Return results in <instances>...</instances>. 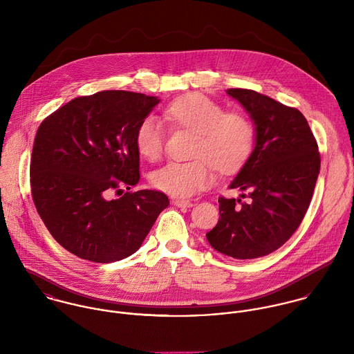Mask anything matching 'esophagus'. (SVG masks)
Here are the masks:
<instances>
[{
	"label": "esophagus",
	"mask_w": 354,
	"mask_h": 354,
	"mask_svg": "<svg viewBox=\"0 0 354 354\" xmlns=\"http://www.w3.org/2000/svg\"><path fill=\"white\" fill-rule=\"evenodd\" d=\"M171 203L176 207H192L194 205V203L189 202V201H181V199H174V201H171Z\"/></svg>",
	"instance_id": "1"
}]
</instances>
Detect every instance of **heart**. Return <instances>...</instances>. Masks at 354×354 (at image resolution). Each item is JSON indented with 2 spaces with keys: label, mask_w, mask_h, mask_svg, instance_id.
Wrapping results in <instances>:
<instances>
[{
  "label": "heart",
  "mask_w": 354,
  "mask_h": 354,
  "mask_svg": "<svg viewBox=\"0 0 354 354\" xmlns=\"http://www.w3.org/2000/svg\"><path fill=\"white\" fill-rule=\"evenodd\" d=\"M163 115L178 129L196 133L191 156L187 162H169L151 174V184L171 196L188 198L208 188L215 181V167L223 174L239 171L250 159L256 140L252 120L240 111L226 109L203 94H187L170 102ZM139 153L158 160L165 147L162 122L149 115L135 133Z\"/></svg>",
  "instance_id": "heart-1"
}]
</instances>
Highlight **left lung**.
Segmentation results:
<instances>
[{"label": "left lung", "mask_w": 354, "mask_h": 354, "mask_svg": "<svg viewBox=\"0 0 354 354\" xmlns=\"http://www.w3.org/2000/svg\"><path fill=\"white\" fill-rule=\"evenodd\" d=\"M256 125V146L230 188L248 194L221 196L219 221L205 237L234 259H254L282 247L303 222L320 170L317 142L303 113L247 88H229Z\"/></svg>", "instance_id": "obj_1"}]
</instances>
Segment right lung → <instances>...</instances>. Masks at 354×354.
I'll return each mask as SVG.
<instances>
[{
    "label": "right lung",
    "mask_w": 354,
    "mask_h": 354,
    "mask_svg": "<svg viewBox=\"0 0 354 354\" xmlns=\"http://www.w3.org/2000/svg\"><path fill=\"white\" fill-rule=\"evenodd\" d=\"M158 102L101 91L68 102L39 125L32 201L54 240L77 257L111 263L131 256L169 205L163 192L131 191L140 180L136 128Z\"/></svg>",
    "instance_id": "add662e5"
}]
</instances>
